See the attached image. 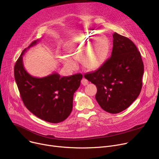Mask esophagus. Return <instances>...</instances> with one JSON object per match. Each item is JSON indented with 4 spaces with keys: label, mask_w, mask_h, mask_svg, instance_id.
I'll use <instances>...</instances> for the list:
<instances>
[{
    "label": "esophagus",
    "mask_w": 159,
    "mask_h": 159,
    "mask_svg": "<svg viewBox=\"0 0 159 159\" xmlns=\"http://www.w3.org/2000/svg\"><path fill=\"white\" fill-rule=\"evenodd\" d=\"M88 83H89L88 80H86V79H84V78L82 79V80H81V84H82V85H83V86H86V85H88Z\"/></svg>",
    "instance_id": "esophagus-1"
}]
</instances>
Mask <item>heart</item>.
Instances as JSON below:
<instances>
[{"instance_id":"b5f03b06","label":"heart","mask_w":159,"mask_h":159,"mask_svg":"<svg viewBox=\"0 0 159 159\" xmlns=\"http://www.w3.org/2000/svg\"><path fill=\"white\" fill-rule=\"evenodd\" d=\"M95 33H85L75 39L69 53L74 59L80 61L86 68L93 70L104 62L108 49L107 39L104 36L97 37ZM94 41L91 45L93 40ZM64 63L70 68H75L77 64L70 57H63Z\"/></svg>"}]
</instances>
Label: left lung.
<instances>
[{
	"instance_id": "1",
	"label": "left lung",
	"mask_w": 159,
	"mask_h": 159,
	"mask_svg": "<svg viewBox=\"0 0 159 159\" xmlns=\"http://www.w3.org/2000/svg\"><path fill=\"white\" fill-rule=\"evenodd\" d=\"M110 58L84 77L95 84V98L102 109L110 113L128 108L139 95L143 86L144 64L140 53L128 38L114 33Z\"/></svg>"
}]
</instances>
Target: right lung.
<instances>
[{"instance_id": "obj_1", "label": "right lung", "mask_w": 159, "mask_h": 159, "mask_svg": "<svg viewBox=\"0 0 159 159\" xmlns=\"http://www.w3.org/2000/svg\"><path fill=\"white\" fill-rule=\"evenodd\" d=\"M34 40L24 49L14 67L15 79L24 104L39 119L51 123H58L68 117L73 108V98L80 84L82 74L61 77L54 73L47 77L37 78L24 68L22 55Z\"/></svg>"}]
</instances>
